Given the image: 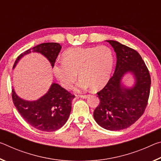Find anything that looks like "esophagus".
Masks as SVG:
<instances>
[{
	"label": "esophagus",
	"instance_id": "1",
	"mask_svg": "<svg viewBox=\"0 0 161 161\" xmlns=\"http://www.w3.org/2000/svg\"><path fill=\"white\" fill-rule=\"evenodd\" d=\"M79 97L82 98V99H86V98L88 97V95H79Z\"/></svg>",
	"mask_w": 161,
	"mask_h": 161
}]
</instances>
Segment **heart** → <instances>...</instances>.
<instances>
[{
  "label": "heart",
  "mask_w": 161,
  "mask_h": 161,
  "mask_svg": "<svg viewBox=\"0 0 161 161\" xmlns=\"http://www.w3.org/2000/svg\"><path fill=\"white\" fill-rule=\"evenodd\" d=\"M114 63V54L108 46L95 47H74L63 54V60L54 65V75L65 89H69L77 78L80 80L75 87L81 92L92 86L102 88L109 80Z\"/></svg>",
  "instance_id": "obj_1"
}]
</instances>
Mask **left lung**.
I'll use <instances>...</instances> for the list:
<instances>
[{"label": "left lung", "mask_w": 161, "mask_h": 161, "mask_svg": "<svg viewBox=\"0 0 161 161\" xmlns=\"http://www.w3.org/2000/svg\"><path fill=\"white\" fill-rule=\"evenodd\" d=\"M107 41L116 54V69L107 85L97 92L100 102L94 111V118L103 129L119 130L131 126L143 114L148 104L151 80L137 51L114 40ZM127 72H131L136 80L131 88H126L120 83Z\"/></svg>", "instance_id": "1"}]
</instances>
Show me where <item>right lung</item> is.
Wrapping results in <instances>:
<instances>
[{
	"mask_svg": "<svg viewBox=\"0 0 161 161\" xmlns=\"http://www.w3.org/2000/svg\"><path fill=\"white\" fill-rule=\"evenodd\" d=\"M61 48L59 43H42L20 54L16 59L13 68L21 58L31 52L43 54L53 67ZM74 97L75 95L55 83H53L44 96L33 102L20 99L14 89H12L13 103L22 117L35 129L47 132L58 130L66 123L72 110Z\"/></svg>",
	"mask_w": 161,
	"mask_h": 161,
	"instance_id": "obj_1",
	"label": "right lung"
}]
</instances>
